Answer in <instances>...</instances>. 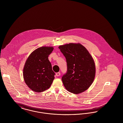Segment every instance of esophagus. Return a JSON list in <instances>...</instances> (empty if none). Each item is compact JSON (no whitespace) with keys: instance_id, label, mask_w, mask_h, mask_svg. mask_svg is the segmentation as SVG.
<instances>
[{"instance_id":"esophagus-1","label":"esophagus","mask_w":123,"mask_h":123,"mask_svg":"<svg viewBox=\"0 0 123 123\" xmlns=\"http://www.w3.org/2000/svg\"><path fill=\"white\" fill-rule=\"evenodd\" d=\"M55 75H56V76H59L60 75V72L56 73V74H55Z\"/></svg>"}]
</instances>
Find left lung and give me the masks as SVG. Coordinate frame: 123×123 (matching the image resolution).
Wrapping results in <instances>:
<instances>
[{
	"label": "left lung",
	"mask_w": 123,
	"mask_h": 123,
	"mask_svg": "<svg viewBox=\"0 0 123 123\" xmlns=\"http://www.w3.org/2000/svg\"><path fill=\"white\" fill-rule=\"evenodd\" d=\"M58 48L67 63V72L62 77L65 88L76 94L85 91L92 85L95 76V65L92 56L79 43L61 45Z\"/></svg>",
	"instance_id": "1"
}]
</instances>
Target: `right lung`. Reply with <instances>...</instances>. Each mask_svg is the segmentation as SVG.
Returning <instances> with one entry per match:
<instances>
[{
  "instance_id": "right-lung-1",
  "label": "right lung",
  "mask_w": 123,
  "mask_h": 123,
  "mask_svg": "<svg viewBox=\"0 0 123 123\" xmlns=\"http://www.w3.org/2000/svg\"><path fill=\"white\" fill-rule=\"evenodd\" d=\"M53 49V47L39 48L29 55L25 62L24 79L28 87L35 92L48 89L55 78V73L48 58Z\"/></svg>"
}]
</instances>
